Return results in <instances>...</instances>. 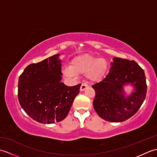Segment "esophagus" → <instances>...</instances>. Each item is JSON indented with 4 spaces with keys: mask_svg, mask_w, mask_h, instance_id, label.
<instances>
[{
    "mask_svg": "<svg viewBox=\"0 0 157 157\" xmlns=\"http://www.w3.org/2000/svg\"><path fill=\"white\" fill-rule=\"evenodd\" d=\"M88 87V86L86 84H82L81 85V87H80V91H84L86 89H87Z\"/></svg>",
    "mask_w": 157,
    "mask_h": 157,
    "instance_id": "1",
    "label": "esophagus"
}]
</instances>
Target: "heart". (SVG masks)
I'll return each instance as SVG.
<instances>
[{
  "label": "heart",
  "mask_w": 157,
  "mask_h": 157,
  "mask_svg": "<svg viewBox=\"0 0 157 157\" xmlns=\"http://www.w3.org/2000/svg\"><path fill=\"white\" fill-rule=\"evenodd\" d=\"M108 63L90 55H82L76 56L70 63V65L63 69V73L68 78H75L78 74H86L92 82H98L105 78L108 71Z\"/></svg>",
  "instance_id": "b5f03b06"
}]
</instances>
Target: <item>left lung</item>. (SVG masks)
<instances>
[{
	"mask_svg": "<svg viewBox=\"0 0 157 157\" xmlns=\"http://www.w3.org/2000/svg\"><path fill=\"white\" fill-rule=\"evenodd\" d=\"M130 86L132 91L124 90ZM96 92L93 101L99 117L110 122H123L135 115L146 98L147 86L144 70L134 61L114 57L109 74L92 86Z\"/></svg>",
	"mask_w": 157,
	"mask_h": 157,
	"instance_id": "8db88e82",
	"label": "left lung"
}]
</instances>
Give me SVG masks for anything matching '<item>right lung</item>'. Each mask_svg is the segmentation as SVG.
Masks as SVG:
<instances>
[{
	"label": "right lung",
	"mask_w": 157,
	"mask_h": 157,
	"mask_svg": "<svg viewBox=\"0 0 157 157\" xmlns=\"http://www.w3.org/2000/svg\"><path fill=\"white\" fill-rule=\"evenodd\" d=\"M60 55L29 65L19 78V104L39 123L50 124L64 119L79 92L81 84L67 86L61 82Z\"/></svg>",
	"instance_id": "add662e5"
}]
</instances>
